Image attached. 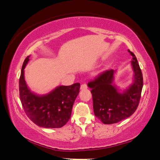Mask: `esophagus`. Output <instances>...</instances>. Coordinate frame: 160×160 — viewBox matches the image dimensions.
<instances>
[{
    "instance_id": "1",
    "label": "esophagus",
    "mask_w": 160,
    "mask_h": 160,
    "mask_svg": "<svg viewBox=\"0 0 160 160\" xmlns=\"http://www.w3.org/2000/svg\"><path fill=\"white\" fill-rule=\"evenodd\" d=\"M87 88H88V85H87L86 84H82V85H81L80 86L81 90H85Z\"/></svg>"
}]
</instances>
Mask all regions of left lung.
I'll use <instances>...</instances> for the list:
<instances>
[{
    "instance_id": "8db88e82",
    "label": "left lung",
    "mask_w": 160,
    "mask_h": 160,
    "mask_svg": "<svg viewBox=\"0 0 160 160\" xmlns=\"http://www.w3.org/2000/svg\"><path fill=\"white\" fill-rule=\"evenodd\" d=\"M128 51L132 56L131 66L134 75L132 83L126 90L121 92L113 83L116 70L112 69L103 72L88 85L92 89L94 115L104 124L116 123L130 117L138 107L142 74L135 54L129 49Z\"/></svg>"
}]
</instances>
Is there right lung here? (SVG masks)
Wrapping results in <instances>:
<instances>
[{"label":"right lung","mask_w":160,"mask_h":160,"mask_svg":"<svg viewBox=\"0 0 160 160\" xmlns=\"http://www.w3.org/2000/svg\"><path fill=\"white\" fill-rule=\"evenodd\" d=\"M29 60L25 58L19 80L20 99L26 115L36 125L46 128H61L70 118L72 108L80 92V84L58 86L49 93L39 95L28 88L25 68Z\"/></svg>","instance_id":"obj_1"}]
</instances>
